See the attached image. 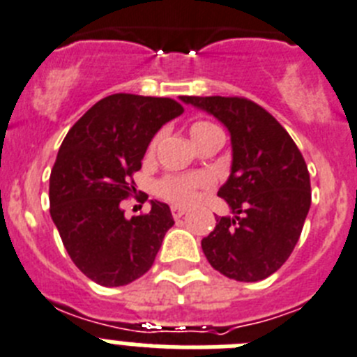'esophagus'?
<instances>
[{
	"label": "esophagus",
	"instance_id": "34e87169",
	"mask_svg": "<svg viewBox=\"0 0 357 357\" xmlns=\"http://www.w3.org/2000/svg\"><path fill=\"white\" fill-rule=\"evenodd\" d=\"M170 212H172V217H174V219H179V217H183L185 213H187V208H183V206H178V204H174V206L170 208Z\"/></svg>",
	"mask_w": 357,
	"mask_h": 357
}]
</instances>
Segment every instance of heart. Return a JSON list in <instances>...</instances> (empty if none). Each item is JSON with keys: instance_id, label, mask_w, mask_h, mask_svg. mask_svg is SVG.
<instances>
[{"instance_id": "heart-1", "label": "heart", "mask_w": 357, "mask_h": 357, "mask_svg": "<svg viewBox=\"0 0 357 357\" xmlns=\"http://www.w3.org/2000/svg\"><path fill=\"white\" fill-rule=\"evenodd\" d=\"M219 129L215 123L212 122H194L190 126V135L192 140L199 142L206 132ZM158 138H154L149 144V154L154 153L156 149ZM213 185V178L206 172H192V174H165L163 178L158 179L154 183V194L161 199L169 201L172 204H179V206H188L197 199L201 190H206Z\"/></svg>"}]
</instances>
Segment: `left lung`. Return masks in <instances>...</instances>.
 <instances>
[{"label":"left lung","mask_w":357,"mask_h":357,"mask_svg":"<svg viewBox=\"0 0 357 357\" xmlns=\"http://www.w3.org/2000/svg\"><path fill=\"white\" fill-rule=\"evenodd\" d=\"M208 111L231 136L234 163L219 188L234 217H217L201 241L210 266L238 282L277 271L293 253L311 206V179L289 132L244 97H181Z\"/></svg>","instance_id":"left-lung-1"}]
</instances>
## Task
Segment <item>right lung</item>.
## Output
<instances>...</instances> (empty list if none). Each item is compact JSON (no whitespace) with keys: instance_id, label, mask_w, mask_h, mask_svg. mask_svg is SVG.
Listing matches in <instances>:
<instances>
[{"instance_id":"1","label":"right lung","mask_w":357,"mask_h":357,"mask_svg":"<svg viewBox=\"0 0 357 357\" xmlns=\"http://www.w3.org/2000/svg\"><path fill=\"white\" fill-rule=\"evenodd\" d=\"M181 113L172 98L114 93L86 111L59 149L50 215L73 264L100 286H126L145 275L174 225L160 201L131 219L120 204L136 190L132 176L153 136Z\"/></svg>"}]
</instances>
